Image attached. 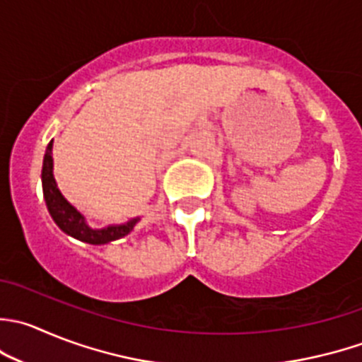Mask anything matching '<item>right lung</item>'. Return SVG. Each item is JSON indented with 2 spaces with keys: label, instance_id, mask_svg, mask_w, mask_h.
<instances>
[{
  "label": "right lung",
  "instance_id": "1",
  "mask_svg": "<svg viewBox=\"0 0 362 362\" xmlns=\"http://www.w3.org/2000/svg\"><path fill=\"white\" fill-rule=\"evenodd\" d=\"M42 187H44V198L45 205H47L49 214L58 224L59 230L65 231L70 237L77 238L81 242H88V244H107L111 240L125 237L132 231L139 219L129 221L127 224H120V226H107L103 230H92L84 223V217L66 202L62 196L59 189L56 187L54 177H52V141L47 145L44 156V166H42Z\"/></svg>",
  "mask_w": 362,
  "mask_h": 362
}]
</instances>
